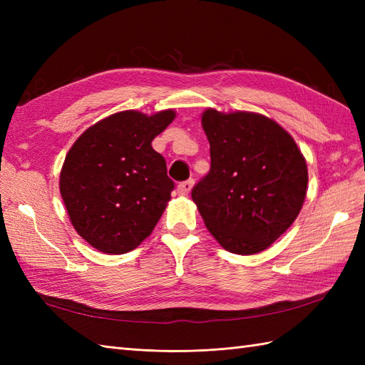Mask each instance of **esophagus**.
<instances>
[{"label": "esophagus", "mask_w": 365, "mask_h": 365, "mask_svg": "<svg viewBox=\"0 0 365 365\" xmlns=\"http://www.w3.org/2000/svg\"><path fill=\"white\" fill-rule=\"evenodd\" d=\"M192 180H185V182H182V183H178V187H177V192L180 196H187L188 192L191 191V188H192Z\"/></svg>", "instance_id": "1"}]
</instances>
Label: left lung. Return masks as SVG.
Returning a JSON list of instances; mask_svg holds the SVG:
<instances>
[{"mask_svg": "<svg viewBox=\"0 0 365 365\" xmlns=\"http://www.w3.org/2000/svg\"><path fill=\"white\" fill-rule=\"evenodd\" d=\"M202 128L212 166L191 197L207 229L229 252L267 250L292 226L304 202V157L279 123L257 113L208 108Z\"/></svg>", "mask_w": 365, "mask_h": 365, "instance_id": "8db88e82", "label": "left lung"}]
</instances>
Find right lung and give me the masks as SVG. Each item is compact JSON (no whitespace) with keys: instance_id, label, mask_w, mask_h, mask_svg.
I'll use <instances>...</instances> for the list:
<instances>
[{"instance_id":"1","label":"right lung","mask_w":365,"mask_h":365,"mask_svg":"<svg viewBox=\"0 0 365 365\" xmlns=\"http://www.w3.org/2000/svg\"><path fill=\"white\" fill-rule=\"evenodd\" d=\"M174 119V110L115 113L71 147L59 190L72 226L92 247L125 254L152 234L174 190L152 141Z\"/></svg>"}]
</instances>
